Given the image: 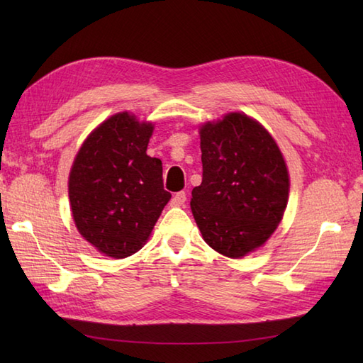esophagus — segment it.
<instances>
[{"instance_id":"obj_1","label":"esophagus","mask_w":363,"mask_h":363,"mask_svg":"<svg viewBox=\"0 0 363 363\" xmlns=\"http://www.w3.org/2000/svg\"><path fill=\"white\" fill-rule=\"evenodd\" d=\"M187 201V196L184 191H179V194H176L173 198H172V206L173 207H179V206H184V203Z\"/></svg>"}]
</instances>
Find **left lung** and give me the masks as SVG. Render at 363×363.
Segmentation results:
<instances>
[{
  "label": "left lung",
  "mask_w": 363,
  "mask_h": 363,
  "mask_svg": "<svg viewBox=\"0 0 363 363\" xmlns=\"http://www.w3.org/2000/svg\"><path fill=\"white\" fill-rule=\"evenodd\" d=\"M203 182L190 207L204 242L242 259L264 246L284 217L290 176L284 154L264 125L243 112L199 125Z\"/></svg>",
  "instance_id": "1"
}]
</instances>
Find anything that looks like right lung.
<instances>
[{"label":"right lung","mask_w":363,"mask_h":363,"mask_svg":"<svg viewBox=\"0 0 363 363\" xmlns=\"http://www.w3.org/2000/svg\"><path fill=\"white\" fill-rule=\"evenodd\" d=\"M154 123L117 112L91 130L68 174L70 211L78 233L103 256L125 259L148 242L172 199L162 162L146 154Z\"/></svg>","instance_id":"right-lung-1"}]
</instances>
